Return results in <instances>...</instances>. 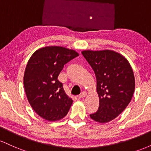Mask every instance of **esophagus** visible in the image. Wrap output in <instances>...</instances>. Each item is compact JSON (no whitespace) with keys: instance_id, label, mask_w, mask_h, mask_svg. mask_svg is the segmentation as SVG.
Masks as SVG:
<instances>
[{"instance_id":"34e87169","label":"esophagus","mask_w":151,"mask_h":151,"mask_svg":"<svg viewBox=\"0 0 151 151\" xmlns=\"http://www.w3.org/2000/svg\"><path fill=\"white\" fill-rule=\"evenodd\" d=\"M86 96V93L85 92V91H83V92H81L80 94L79 95V96H78V97H79V99H81V98H84Z\"/></svg>"}]
</instances>
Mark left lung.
I'll use <instances>...</instances> for the list:
<instances>
[{
  "mask_svg": "<svg viewBox=\"0 0 151 151\" xmlns=\"http://www.w3.org/2000/svg\"><path fill=\"white\" fill-rule=\"evenodd\" d=\"M81 54L94 72L99 106L90 114L93 121L107 123L124 111L134 93L135 78L128 60L112 50H84Z\"/></svg>",
  "mask_w": 151,
  "mask_h": 151,
  "instance_id": "1",
  "label": "left lung"
}]
</instances>
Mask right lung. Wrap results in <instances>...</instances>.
I'll return each mask as SVG.
<instances>
[{
  "mask_svg": "<svg viewBox=\"0 0 151 151\" xmlns=\"http://www.w3.org/2000/svg\"><path fill=\"white\" fill-rule=\"evenodd\" d=\"M77 56L79 54L73 50L49 46L37 50L29 60L24 87L30 106L42 119L59 121L68 113L73 101L58 78L65 64Z\"/></svg>",
  "mask_w": 151,
  "mask_h": 151,
  "instance_id": "add662e5",
  "label": "right lung"
}]
</instances>
